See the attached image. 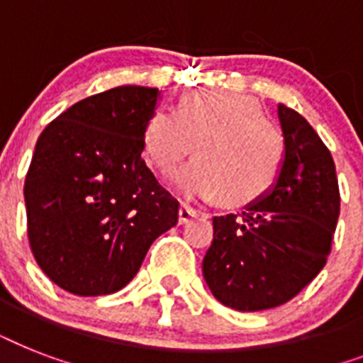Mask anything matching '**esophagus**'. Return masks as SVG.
<instances>
[{
    "instance_id": "esophagus-1",
    "label": "esophagus",
    "mask_w": 363,
    "mask_h": 363,
    "mask_svg": "<svg viewBox=\"0 0 363 363\" xmlns=\"http://www.w3.org/2000/svg\"><path fill=\"white\" fill-rule=\"evenodd\" d=\"M198 211L192 209L188 203H181V207H179V222L181 224H188L190 220H194V218H198Z\"/></svg>"
}]
</instances>
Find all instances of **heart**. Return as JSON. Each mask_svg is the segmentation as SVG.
<instances>
[{
  "mask_svg": "<svg viewBox=\"0 0 363 363\" xmlns=\"http://www.w3.org/2000/svg\"><path fill=\"white\" fill-rule=\"evenodd\" d=\"M148 162L169 173L192 152V164L173 182L188 196L215 198L242 207L264 198L286 160L284 133L245 94L201 90L182 98L175 111L156 109L143 130Z\"/></svg>",
  "mask_w": 363,
  "mask_h": 363,
  "instance_id": "b5f03b06",
  "label": "heart"
}]
</instances>
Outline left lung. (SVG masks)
<instances>
[{
  "label": "left lung",
  "instance_id": "8db88e82",
  "mask_svg": "<svg viewBox=\"0 0 363 363\" xmlns=\"http://www.w3.org/2000/svg\"><path fill=\"white\" fill-rule=\"evenodd\" d=\"M286 160L275 186L241 213L213 218L203 277L235 311L273 309L298 296L326 265L339 218L335 164L313 125L279 105Z\"/></svg>",
  "mask_w": 363,
  "mask_h": 363
}]
</instances>
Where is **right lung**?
I'll use <instances>...</instances> for the list:
<instances>
[{"label": "right lung", "mask_w": 363, "mask_h": 363, "mask_svg": "<svg viewBox=\"0 0 363 363\" xmlns=\"http://www.w3.org/2000/svg\"><path fill=\"white\" fill-rule=\"evenodd\" d=\"M158 88L116 86L71 105L37 139L24 201L31 252L75 296L118 292L179 220L143 152Z\"/></svg>", "instance_id": "obj_1"}]
</instances>
